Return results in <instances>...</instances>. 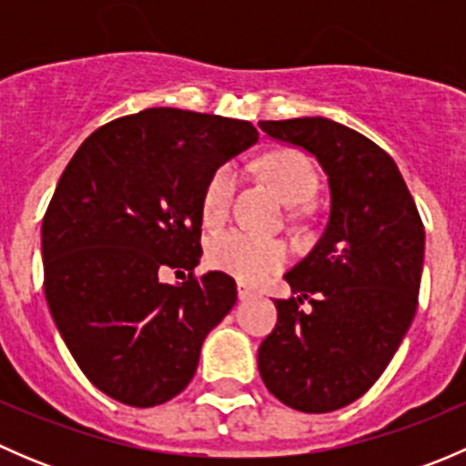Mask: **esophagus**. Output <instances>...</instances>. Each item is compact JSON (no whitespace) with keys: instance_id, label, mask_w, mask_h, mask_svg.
Instances as JSON below:
<instances>
[{"instance_id":"esophagus-1","label":"esophagus","mask_w":466,"mask_h":466,"mask_svg":"<svg viewBox=\"0 0 466 466\" xmlns=\"http://www.w3.org/2000/svg\"><path fill=\"white\" fill-rule=\"evenodd\" d=\"M257 290L252 289V286H248L246 281H238V299H252V298H257Z\"/></svg>"}]
</instances>
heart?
I'll list each match as a JSON object with an SVG mask.
<instances>
[{
	"label": "heart",
	"instance_id": "obj_1",
	"mask_svg": "<svg viewBox=\"0 0 466 466\" xmlns=\"http://www.w3.org/2000/svg\"><path fill=\"white\" fill-rule=\"evenodd\" d=\"M261 176L289 205L307 203L318 191V171L307 153L293 148L272 150L259 162ZM238 173L234 164L225 162L209 173L203 189V218L207 225H218L228 218ZM209 263L243 281H261L270 272L279 270L289 259V248L279 238L232 229L218 234L207 250Z\"/></svg>",
	"mask_w": 466,
	"mask_h": 466
}]
</instances>
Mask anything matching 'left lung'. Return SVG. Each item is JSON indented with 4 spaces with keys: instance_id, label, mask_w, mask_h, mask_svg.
Masks as SVG:
<instances>
[{
    "instance_id": "left-lung-1",
    "label": "left lung",
    "mask_w": 466,
    "mask_h": 466,
    "mask_svg": "<svg viewBox=\"0 0 466 466\" xmlns=\"http://www.w3.org/2000/svg\"><path fill=\"white\" fill-rule=\"evenodd\" d=\"M259 128L309 150L331 191L320 241L284 275L295 295L275 299L259 374L293 410L331 412L377 383L415 318L424 223L394 159L372 139L324 116Z\"/></svg>"
}]
</instances>
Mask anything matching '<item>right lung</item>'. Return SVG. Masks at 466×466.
<instances>
[{"label": "right lung", "mask_w": 466, "mask_h": 466, "mask_svg": "<svg viewBox=\"0 0 466 466\" xmlns=\"http://www.w3.org/2000/svg\"><path fill=\"white\" fill-rule=\"evenodd\" d=\"M257 137L250 121L148 107L96 128L69 159L42 218L45 295L107 397L159 406L194 379L207 333L237 304L232 277L194 275L205 182ZM168 267L182 285L158 281Z\"/></svg>", "instance_id": "right-lung-1"}]
</instances>
